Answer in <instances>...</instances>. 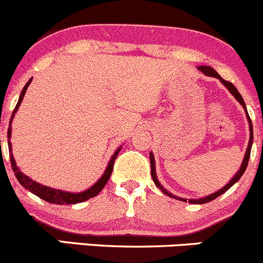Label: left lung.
<instances>
[{
	"label": "left lung",
	"instance_id": "1",
	"mask_svg": "<svg viewBox=\"0 0 263 263\" xmlns=\"http://www.w3.org/2000/svg\"><path fill=\"white\" fill-rule=\"evenodd\" d=\"M198 70L199 71L203 72L204 75H207V77H212V78H217V79L220 80L221 83H222L223 85L226 87V89L229 90V92L231 93V95L234 96V98H235L236 101H238L239 103L241 105V107L244 108V111H246V116H247V120H248V124H249V142H248V147H247L246 149V155H244V158L243 161H241V165H240V168H239L238 171H236L235 175L233 176V178L229 180L228 184H225V186H222V188L219 189L217 192H215V193L212 194H209V196L206 197H202V198H197V199H186V198H183V197H178L175 196V194L170 193V192L167 191V189L163 188L162 185H161V183L158 181L157 179V174H156V162H155V156H153V153L151 152L149 153V161H151V175H152V179H153V183L156 184V186L157 188L161 189V192H162L163 194H166V196L171 197V198H175L178 199V201H181V202H189V203L192 204H203V203H207V202H211L214 201V199H216L217 197L221 196V194L225 193L228 189H230L231 186L234 185V184L236 183V181L239 180V179L241 178V175L244 174V171H246L247 166H248V161H249V156H251V149H252V144H253V126H252V121L251 119H249V115L248 112H247V107H246V103H244V100L243 97L240 96V93L238 92V89H236L235 87H234L233 83L230 82H226L225 79H222V78L220 77L219 74H217L216 70L214 69V67L211 66H206V65H202V66H198Z\"/></svg>",
	"mask_w": 263,
	"mask_h": 263
}]
</instances>
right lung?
I'll return each instance as SVG.
<instances>
[{
  "label": "right lung",
  "instance_id": "add662e5",
  "mask_svg": "<svg viewBox=\"0 0 263 263\" xmlns=\"http://www.w3.org/2000/svg\"><path fill=\"white\" fill-rule=\"evenodd\" d=\"M32 79L33 78H30L29 80H28L27 84L24 85V88H23L22 90V95H20L19 97V101H17L16 103V107L14 108V112H12L11 115V119H10V126L9 129H7V144H9V151H10V161H11V167H12V171L15 173V176H16L17 181H19L20 184H22L23 186H24L27 191L32 192L33 194H35L37 197H40L41 199H43V201L46 202H49V203H54V204H75V203H82V202L84 201H88L89 198H92V197H96L98 193H100L101 191L103 189V186L106 185V183L108 181V179H110L111 176V173H112V167H114V162H115L116 157H118L119 152L121 151V145L118 148V149L115 151V153L112 155V157L110 158V161H108V165L107 167H106L105 173L102 174V176H101L100 179H98L97 181H96L95 184H93L90 188L85 189V191L83 192H78V193H72V192H65V191H61V189H54V188H51V186H47V185H43V184H40L37 183V181H34L33 179H30L29 176L25 175V174H23V171L20 170L19 166L16 165V162H15V158H14V155H12V145H11V124H12V120H14V116L15 114L17 112V108H19V106L22 105L23 102V98H24L25 96V92H27L28 87H29V84L32 83Z\"/></svg>",
  "mask_w": 263,
  "mask_h": 263
}]
</instances>
